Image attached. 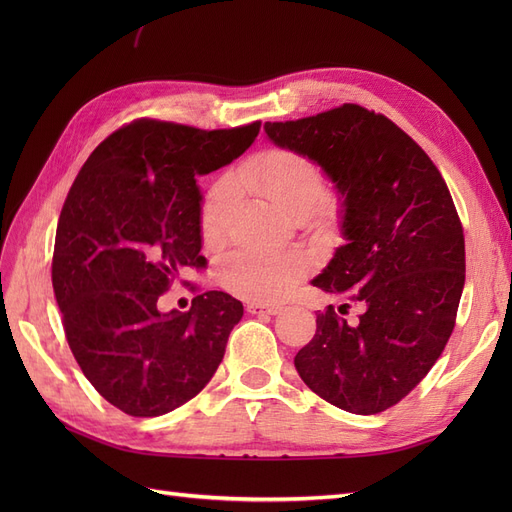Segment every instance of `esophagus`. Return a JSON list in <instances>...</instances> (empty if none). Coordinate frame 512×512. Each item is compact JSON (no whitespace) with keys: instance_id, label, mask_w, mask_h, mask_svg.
Masks as SVG:
<instances>
[{"instance_id":"34e87169","label":"esophagus","mask_w":512,"mask_h":512,"mask_svg":"<svg viewBox=\"0 0 512 512\" xmlns=\"http://www.w3.org/2000/svg\"><path fill=\"white\" fill-rule=\"evenodd\" d=\"M247 312L250 314H269L275 316L282 312V305H275V303H247Z\"/></svg>"}]
</instances>
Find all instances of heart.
<instances>
[{"instance_id":"obj_1","label":"heart","mask_w":512,"mask_h":512,"mask_svg":"<svg viewBox=\"0 0 512 512\" xmlns=\"http://www.w3.org/2000/svg\"><path fill=\"white\" fill-rule=\"evenodd\" d=\"M235 179L265 196L290 218L309 215L324 196V177L314 160L290 149H267L247 160ZM235 203V183L224 177L215 181L200 209V232L207 245H218L226 235L228 215ZM305 271V260L297 254H275L262 250H237L222 260L220 280L243 299H280Z\"/></svg>"}]
</instances>
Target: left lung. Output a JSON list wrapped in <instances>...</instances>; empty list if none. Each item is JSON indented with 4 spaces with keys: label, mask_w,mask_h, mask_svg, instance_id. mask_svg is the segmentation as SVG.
<instances>
[{
    "label": "left lung",
    "mask_w": 512,
    "mask_h": 512,
    "mask_svg": "<svg viewBox=\"0 0 512 512\" xmlns=\"http://www.w3.org/2000/svg\"><path fill=\"white\" fill-rule=\"evenodd\" d=\"M265 132L314 160L342 205L346 243L312 284L365 307L354 324L331 305L318 314L294 367L329 404L384 412L427 376L455 327L466 243L451 192L404 130L359 104L267 121Z\"/></svg>",
    "instance_id": "left-lung-1"
}]
</instances>
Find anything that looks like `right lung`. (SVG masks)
I'll return each mask as SVG.
<instances>
[{
  "label": "right lung",
  "instance_id": "1",
  "mask_svg": "<svg viewBox=\"0 0 512 512\" xmlns=\"http://www.w3.org/2000/svg\"><path fill=\"white\" fill-rule=\"evenodd\" d=\"M260 121L198 130L138 119L102 141L74 179L57 224L53 290L76 363L130 416H160L205 389L243 305L220 290L190 312H162L160 294L200 256L198 175L250 147Z\"/></svg>",
  "mask_w": 512,
  "mask_h": 512
}]
</instances>
